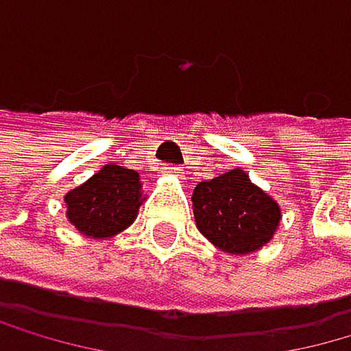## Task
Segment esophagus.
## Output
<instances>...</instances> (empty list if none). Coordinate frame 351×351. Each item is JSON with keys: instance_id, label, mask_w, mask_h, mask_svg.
Returning a JSON list of instances; mask_svg holds the SVG:
<instances>
[{"instance_id": "34e87169", "label": "esophagus", "mask_w": 351, "mask_h": 351, "mask_svg": "<svg viewBox=\"0 0 351 351\" xmlns=\"http://www.w3.org/2000/svg\"><path fill=\"white\" fill-rule=\"evenodd\" d=\"M165 173H169V176H178V178H182V169H180V167H165Z\"/></svg>"}]
</instances>
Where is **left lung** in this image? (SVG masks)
<instances>
[{
  "label": "left lung",
  "instance_id": "1",
  "mask_svg": "<svg viewBox=\"0 0 351 351\" xmlns=\"http://www.w3.org/2000/svg\"><path fill=\"white\" fill-rule=\"evenodd\" d=\"M191 202L197 230L228 255H250L264 248L281 221L277 199L241 169L199 182Z\"/></svg>",
  "mask_w": 351,
  "mask_h": 351
}]
</instances>
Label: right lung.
I'll list each match as a JSON object with an SVG mask.
<instances>
[{"instance_id": "obj_1", "label": "right lung", "mask_w": 351, "mask_h": 351, "mask_svg": "<svg viewBox=\"0 0 351 351\" xmlns=\"http://www.w3.org/2000/svg\"><path fill=\"white\" fill-rule=\"evenodd\" d=\"M145 199L141 173L110 162L68 191L63 202L65 217L81 235L107 239L134 224Z\"/></svg>"}]
</instances>
